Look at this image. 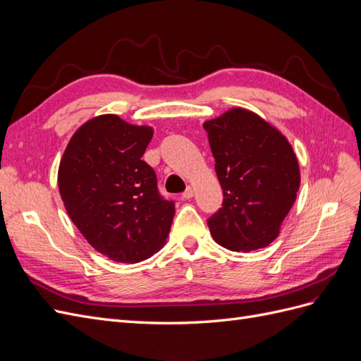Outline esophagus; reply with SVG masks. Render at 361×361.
Wrapping results in <instances>:
<instances>
[{
	"label": "esophagus",
	"mask_w": 361,
	"mask_h": 361,
	"mask_svg": "<svg viewBox=\"0 0 361 361\" xmlns=\"http://www.w3.org/2000/svg\"><path fill=\"white\" fill-rule=\"evenodd\" d=\"M192 195H194V188H192V187H188L187 190L183 191V194H182V199H185V200H190V199H192Z\"/></svg>",
	"instance_id": "1"
}]
</instances>
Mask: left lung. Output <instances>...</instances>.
Instances as JSON below:
<instances>
[{
  "instance_id": "left-lung-1",
  "label": "left lung",
  "mask_w": 361,
  "mask_h": 361,
  "mask_svg": "<svg viewBox=\"0 0 361 361\" xmlns=\"http://www.w3.org/2000/svg\"><path fill=\"white\" fill-rule=\"evenodd\" d=\"M203 128L223 188V206L207 220L215 243L232 251L269 245L300 188L298 159L285 135L244 108Z\"/></svg>"
}]
</instances>
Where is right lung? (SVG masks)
<instances>
[{
	"instance_id": "add662e5",
	"label": "right lung",
	"mask_w": 361,
	"mask_h": 361,
	"mask_svg": "<svg viewBox=\"0 0 361 361\" xmlns=\"http://www.w3.org/2000/svg\"><path fill=\"white\" fill-rule=\"evenodd\" d=\"M154 129L114 114L85 122L71 138L59 190L73 224L94 250L135 264L164 245L174 202L159 194L157 174L141 159Z\"/></svg>"
}]
</instances>
